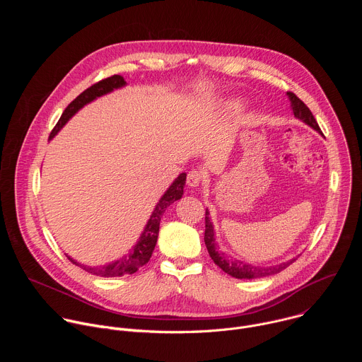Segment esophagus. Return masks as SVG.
Instances as JSON below:
<instances>
[{
	"label": "esophagus",
	"instance_id": "34e87169",
	"mask_svg": "<svg viewBox=\"0 0 362 362\" xmlns=\"http://www.w3.org/2000/svg\"><path fill=\"white\" fill-rule=\"evenodd\" d=\"M186 182H187V185L190 187H197L203 182V173L200 170H197V169H193V170H190L187 173V180Z\"/></svg>",
	"mask_w": 362,
	"mask_h": 362
}]
</instances>
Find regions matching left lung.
<instances>
[{
  "instance_id": "1",
  "label": "left lung",
  "mask_w": 362,
  "mask_h": 362,
  "mask_svg": "<svg viewBox=\"0 0 362 362\" xmlns=\"http://www.w3.org/2000/svg\"><path fill=\"white\" fill-rule=\"evenodd\" d=\"M289 100H291V107L292 112L295 115V117H298L299 120L305 122L306 124L311 126L313 129L321 132L313 112L308 109V106L305 103L292 91H288ZM204 245L208 247V252L211 255V257L214 259V262L228 275L238 278V279H257V278H264V276H269V275H275L278 272H281L282 269H285L286 267H289L293 261L291 262H285L276 267H267V268H261V267H252V265H246L240 261L236 259H229L228 256H225L223 253H221L218 250V246L215 243V233H214V226L209 218V212L206 211L204 215Z\"/></svg>"
}]
</instances>
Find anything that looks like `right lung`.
I'll list each match as a JSON object with an SVG mask.
<instances>
[{"label": "right lung", "mask_w": 362, "mask_h": 362, "mask_svg": "<svg viewBox=\"0 0 362 362\" xmlns=\"http://www.w3.org/2000/svg\"><path fill=\"white\" fill-rule=\"evenodd\" d=\"M126 84L124 78L119 74H115L112 77H107V78H103L97 83H94L93 86H90L88 88H86L81 94H78L70 105L66 107V110L63 112L60 120L57 122V124L54 126V129L51 130L49 133V139H53L57 132L66 124V122L74 116L84 105H87V103L93 101L94 98L106 94V93H110L112 90L115 88H119V87H123ZM186 183V173H182L177 176V179L172 183V186L168 189V192L163 194V197L159 200L158 206L154 208L146 228H144V232L141 233L140 236V240L137 242V245L134 246V249L127 255V256H123L122 259L113 262V264H109V265H105V267H97V268H90V267H84V265H80L77 262H74L71 257H69V259L81 267L84 271H87L88 274L91 275H97V276H105V278H115V276H122V275H126V274H134L139 268L144 267L148 259L151 257V253L154 250V246H156V242H158V235H159V226H160V219L165 214V211L168 209V206H170L173 202L179 200L183 194V186Z\"/></svg>", "instance_id": "1"}]
</instances>
